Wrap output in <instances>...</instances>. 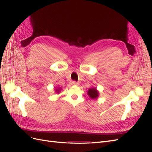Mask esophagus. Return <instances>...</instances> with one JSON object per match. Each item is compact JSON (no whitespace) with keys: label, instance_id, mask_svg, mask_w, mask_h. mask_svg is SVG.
I'll return each mask as SVG.
<instances>
[{"label":"esophagus","instance_id":"obj_1","mask_svg":"<svg viewBox=\"0 0 152 152\" xmlns=\"http://www.w3.org/2000/svg\"><path fill=\"white\" fill-rule=\"evenodd\" d=\"M72 85H74V86H77V85H78V82H77L76 81H72Z\"/></svg>","mask_w":152,"mask_h":152}]
</instances>
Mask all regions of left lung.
<instances>
[{
  "mask_svg": "<svg viewBox=\"0 0 152 152\" xmlns=\"http://www.w3.org/2000/svg\"><path fill=\"white\" fill-rule=\"evenodd\" d=\"M87 93H88V95L89 97L91 99H96L98 98L99 93L98 91H97L96 88H91L87 91Z\"/></svg>",
  "mask_w": 152,
  "mask_h": 152,
  "instance_id": "1",
  "label": "left lung"
}]
</instances>
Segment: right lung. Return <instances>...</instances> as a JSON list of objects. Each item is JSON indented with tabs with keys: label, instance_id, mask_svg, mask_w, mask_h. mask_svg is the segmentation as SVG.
I'll return each mask as SVG.
<instances>
[{
	"label": "right lung",
	"instance_id": "right-lung-1",
	"mask_svg": "<svg viewBox=\"0 0 152 152\" xmlns=\"http://www.w3.org/2000/svg\"><path fill=\"white\" fill-rule=\"evenodd\" d=\"M61 89V88H58V89H57L56 90V92H58V93H59V91H60Z\"/></svg>",
	"mask_w": 152,
	"mask_h": 152
}]
</instances>
